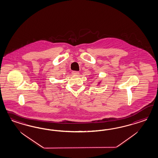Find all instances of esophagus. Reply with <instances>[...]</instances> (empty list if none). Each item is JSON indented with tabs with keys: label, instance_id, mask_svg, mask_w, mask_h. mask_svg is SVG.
<instances>
[{
	"label": "esophagus",
	"instance_id": "esophagus-1",
	"mask_svg": "<svg viewBox=\"0 0 158 158\" xmlns=\"http://www.w3.org/2000/svg\"><path fill=\"white\" fill-rule=\"evenodd\" d=\"M72 73L73 75H77L79 74V72L78 71H72Z\"/></svg>",
	"mask_w": 158,
	"mask_h": 158
}]
</instances>
